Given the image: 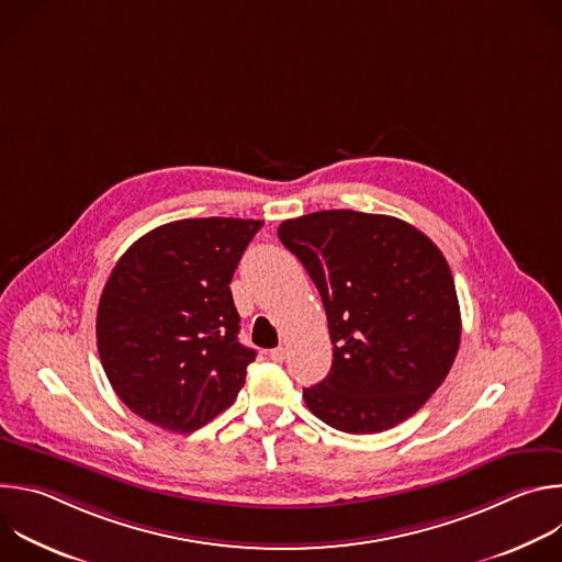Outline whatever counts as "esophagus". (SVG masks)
<instances>
[{"instance_id":"1","label":"esophagus","mask_w":562,"mask_h":562,"mask_svg":"<svg viewBox=\"0 0 562 562\" xmlns=\"http://www.w3.org/2000/svg\"><path fill=\"white\" fill-rule=\"evenodd\" d=\"M269 358H271L273 362H282V360L286 358V349H284V347H276V349L269 351Z\"/></svg>"}]
</instances>
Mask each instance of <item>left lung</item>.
<instances>
[{"label":"left lung","instance_id":"obj_1","mask_svg":"<svg viewBox=\"0 0 562 562\" xmlns=\"http://www.w3.org/2000/svg\"><path fill=\"white\" fill-rule=\"evenodd\" d=\"M282 245L323 297L334 362L304 389L313 416L345 434L412 418L445 382L460 345L451 269L416 226L358 211L284 220Z\"/></svg>","mask_w":562,"mask_h":562}]
</instances>
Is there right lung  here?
<instances>
[{
	"label": "right lung",
	"instance_id": "1",
	"mask_svg": "<svg viewBox=\"0 0 562 562\" xmlns=\"http://www.w3.org/2000/svg\"><path fill=\"white\" fill-rule=\"evenodd\" d=\"M260 220L157 226L117 260L98 306V351L122 403L191 434L228 409L256 351L239 345L231 280Z\"/></svg>",
	"mask_w": 562,
	"mask_h": 562
}]
</instances>
